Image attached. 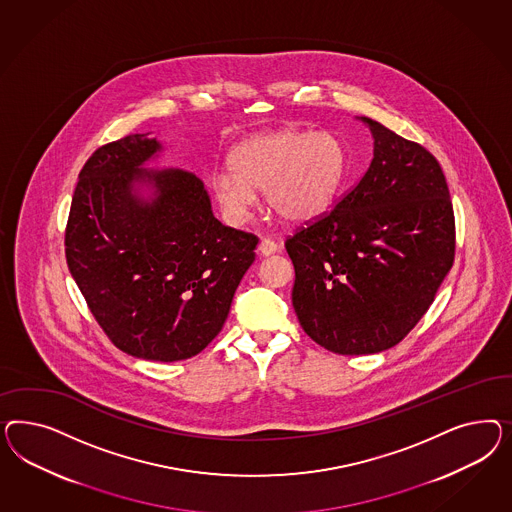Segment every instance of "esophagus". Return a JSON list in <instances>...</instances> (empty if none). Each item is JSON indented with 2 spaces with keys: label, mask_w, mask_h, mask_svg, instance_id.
Segmentation results:
<instances>
[{
  "label": "esophagus",
  "mask_w": 512,
  "mask_h": 512,
  "mask_svg": "<svg viewBox=\"0 0 512 512\" xmlns=\"http://www.w3.org/2000/svg\"><path fill=\"white\" fill-rule=\"evenodd\" d=\"M276 251H278V244H276L274 240H270V238H263V240H261V244H259V253H261L263 257H268V255L276 253Z\"/></svg>",
  "instance_id": "1"
}]
</instances>
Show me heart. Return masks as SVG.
Wrapping results in <instances>:
<instances>
[{
	"mask_svg": "<svg viewBox=\"0 0 512 512\" xmlns=\"http://www.w3.org/2000/svg\"><path fill=\"white\" fill-rule=\"evenodd\" d=\"M229 165L208 180L227 221L246 223L257 193H264L276 216L306 223L328 212L340 195L347 155L334 133L283 127L240 142Z\"/></svg>",
	"mask_w": 512,
	"mask_h": 512,
	"instance_id": "1",
	"label": "heart"
}]
</instances>
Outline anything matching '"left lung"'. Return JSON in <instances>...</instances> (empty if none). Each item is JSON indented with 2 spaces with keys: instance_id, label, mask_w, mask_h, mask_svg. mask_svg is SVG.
<instances>
[{
  "instance_id": "obj_1",
  "label": "left lung",
  "mask_w": 512,
  "mask_h": 512,
  "mask_svg": "<svg viewBox=\"0 0 512 512\" xmlns=\"http://www.w3.org/2000/svg\"><path fill=\"white\" fill-rule=\"evenodd\" d=\"M373 159L336 208L287 238L300 326L332 353L373 355L417 325L454 263L437 159L372 118Z\"/></svg>"
}]
</instances>
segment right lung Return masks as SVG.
I'll list each match as a JSON object with an SVG mask.
<instances>
[{
  "instance_id": "add662e5",
  "label": "right lung",
  "mask_w": 512,
  "mask_h": 512,
  "mask_svg": "<svg viewBox=\"0 0 512 512\" xmlns=\"http://www.w3.org/2000/svg\"><path fill=\"white\" fill-rule=\"evenodd\" d=\"M161 152L150 133L93 152L78 174L65 257L118 349L176 362L221 332L259 238L217 221L193 172L146 169Z\"/></svg>"
}]
</instances>
